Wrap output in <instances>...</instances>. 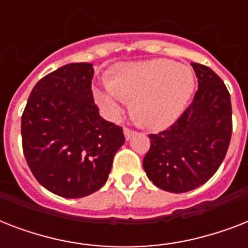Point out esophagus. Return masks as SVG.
<instances>
[{
	"mask_svg": "<svg viewBox=\"0 0 248 248\" xmlns=\"http://www.w3.org/2000/svg\"><path fill=\"white\" fill-rule=\"evenodd\" d=\"M124 138H126V140H128L132 135H134V131H132V130H130V128L124 127Z\"/></svg>",
	"mask_w": 248,
	"mask_h": 248,
	"instance_id": "34e87169",
	"label": "esophagus"
}]
</instances>
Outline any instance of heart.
I'll return each mask as SVG.
<instances>
[{
    "label": "heart",
    "instance_id": "b5f03b06",
    "mask_svg": "<svg viewBox=\"0 0 248 248\" xmlns=\"http://www.w3.org/2000/svg\"><path fill=\"white\" fill-rule=\"evenodd\" d=\"M194 86L196 78L190 68L155 59L117 65L109 73V81L93 86V93L109 120H116L127 100L134 99L132 113L138 124L162 130L184 112Z\"/></svg>",
    "mask_w": 248,
    "mask_h": 248
}]
</instances>
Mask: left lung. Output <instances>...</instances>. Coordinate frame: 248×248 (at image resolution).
I'll use <instances>...</instances> for the list:
<instances>
[{
  "mask_svg": "<svg viewBox=\"0 0 248 248\" xmlns=\"http://www.w3.org/2000/svg\"><path fill=\"white\" fill-rule=\"evenodd\" d=\"M198 78L192 104L165 131L151 134L143 159L149 180L159 189L185 193L203 185L225 158L232 136L231 95L215 72L192 63Z\"/></svg>",
  "mask_w": 248,
  "mask_h": 248,
  "instance_id": "left-lung-1",
  "label": "left lung"
}]
</instances>
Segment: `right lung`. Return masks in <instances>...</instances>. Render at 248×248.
Returning <instances> with one entry per match:
<instances>
[{
    "label": "right lung",
    "instance_id": "obj_1",
    "mask_svg": "<svg viewBox=\"0 0 248 248\" xmlns=\"http://www.w3.org/2000/svg\"><path fill=\"white\" fill-rule=\"evenodd\" d=\"M93 77L90 63L60 67L36 83L21 117L29 169L44 188L64 198L99 190L124 143L122 128L99 116Z\"/></svg>",
    "mask_w": 248,
    "mask_h": 248
}]
</instances>
